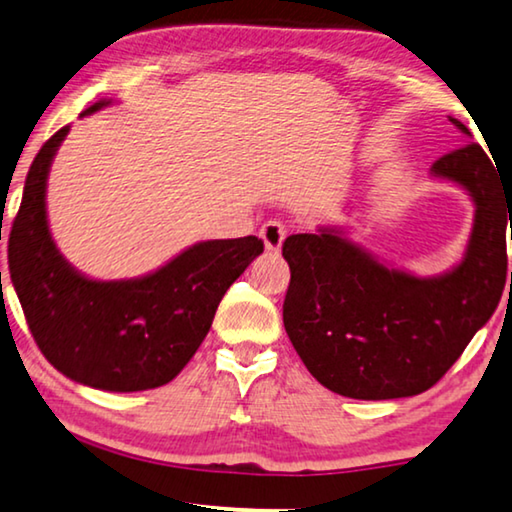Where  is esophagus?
I'll return each instance as SVG.
<instances>
[{
    "label": "esophagus",
    "instance_id": "obj_1",
    "mask_svg": "<svg viewBox=\"0 0 512 512\" xmlns=\"http://www.w3.org/2000/svg\"><path fill=\"white\" fill-rule=\"evenodd\" d=\"M261 238L267 251H279L283 240H286V226L281 222H265L261 226Z\"/></svg>",
    "mask_w": 512,
    "mask_h": 512
}]
</instances>
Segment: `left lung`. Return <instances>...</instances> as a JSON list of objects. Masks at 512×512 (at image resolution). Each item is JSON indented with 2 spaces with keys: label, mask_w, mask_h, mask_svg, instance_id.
Here are the masks:
<instances>
[{
  "label": "left lung",
  "mask_w": 512,
  "mask_h": 512,
  "mask_svg": "<svg viewBox=\"0 0 512 512\" xmlns=\"http://www.w3.org/2000/svg\"><path fill=\"white\" fill-rule=\"evenodd\" d=\"M494 164L474 141L432 164V176L465 187L476 206L465 258L439 277L384 265L336 229L288 235L283 327L322 387L357 400L416 396L442 380L492 318L508 277L512 222V185Z\"/></svg>",
  "instance_id": "1"
}]
</instances>
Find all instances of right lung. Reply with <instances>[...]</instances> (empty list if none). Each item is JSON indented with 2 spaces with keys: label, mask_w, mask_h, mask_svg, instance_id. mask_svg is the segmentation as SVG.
I'll list each match as a JSON object with an SVG mask.
<instances>
[{
  "label": "right lung",
  "mask_w": 512,
  "mask_h": 512,
  "mask_svg": "<svg viewBox=\"0 0 512 512\" xmlns=\"http://www.w3.org/2000/svg\"><path fill=\"white\" fill-rule=\"evenodd\" d=\"M68 130L54 132L29 167L9 235L13 288L31 336L59 373L102 391L162 387L199 350L224 293L263 254V240H208L146 277L86 279L59 254L45 212L47 174Z\"/></svg>",
  "instance_id": "obj_1"
}]
</instances>
